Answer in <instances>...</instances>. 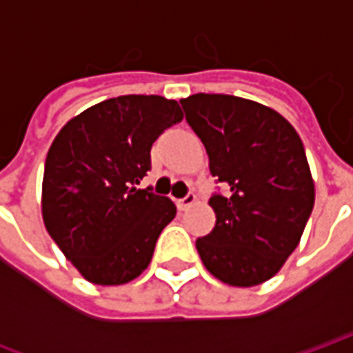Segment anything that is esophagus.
Here are the masks:
<instances>
[{"instance_id":"1","label":"esophagus","mask_w":353,"mask_h":353,"mask_svg":"<svg viewBox=\"0 0 353 353\" xmlns=\"http://www.w3.org/2000/svg\"><path fill=\"white\" fill-rule=\"evenodd\" d=\"M194 202H196V194H194V192H189L187 196H183V199L177 200L176 204H177V208L181 210V212H185V210H189V208H191Z\"/></svg>"}]
</instances>
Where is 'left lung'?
<instances>
[{
	"instance_id": "1",
	"label": "left lung",
	"mask_w": 353,
	"mask_h": 353,
	"mask_svg": "<svg viewBox=\"0 0 353 353\" xmlns=\"http://www.w3.org/2000/svg\"><path fill=\"white\" fill-rule=\"evenodd\" d=\"M181 105L227 189L210 199L215 227L196 240L200 259L227 285H259L295 252L314 208L303 141L288 119L253 100L200 92Z\"/></svg>"
}]
</instances>
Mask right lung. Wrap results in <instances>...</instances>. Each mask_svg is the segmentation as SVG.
Segmentation results:
<instances>
[{"label": "right lung", "instance_id": "add662e5", "mask_svg": "<svg viewBox=\"0 0 353 353\" xmlns=\"http://www.w3.org/2000/svg\"><path fill=\"white\" fill-rule=\"evenodd\" d=\"M181 119L176 100L128 94L85 109L57 134L43 174V223L90 283L123 285L151 263L176 206L136 185L151 170L154 139Z\"/></svg>", "mask_w": 353, "mask_h": 353}]
</instances>
